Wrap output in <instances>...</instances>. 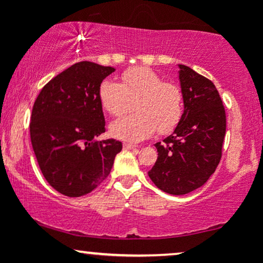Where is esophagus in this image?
Listing matches in <instances>:
<instances>
[{
	"instance_id": "34e87169",
	"label": "esophagus",
	"mask_w": 263,
	"mask_h": 263,
	"mask_svg": "<svg viewBox=\"0 0 263 263\" xmlns=\"http://www.w3.org/2000/svg\"><path fill=\"white\" fill-rule=\"evenodd\" d=\"M135 148H136V144L123 143V149H135Z\"/></svg>"
}]
</instances>
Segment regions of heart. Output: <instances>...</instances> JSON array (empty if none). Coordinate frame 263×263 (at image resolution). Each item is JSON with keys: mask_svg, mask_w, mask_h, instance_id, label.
Listing matches in <instances>:
<instances>
[{"mask_svg": "<svg viewBox=\"0 0 263 263\" xmlns=\"http://www.w3.org/2000/svg\"><path fill=\"white\" fill-rule=\"evenodd\" d=\"M99 100L111 116H121L136 100V114L110 125L111 135L125 141L148 138L158 129L170 134L183 115V93L177 85L164 83L161 75L148 68L136 66L123 71L121 83L105 79L99 86Z\"/></svg>", "mask_w": 263, "mask_h": 263, "instance_id": "1", "label": "heart"}]
</instances>
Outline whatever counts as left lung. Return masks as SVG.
I'll list each match as a JSON object with an SVG mask.
<instances>
[{"label": "left lung", "mask_w": 263, "mask_h": 263, "mask_svg": "<svg viewBox=\"0 0 263 263\" xmlns=\"http://www.w3.org/2000/svg\"><path fill=\"white\" fill-rule=\"evenodd\" d=\"M184 111L173 134L155 144L158 158L152 182L172 195L188 194L208 182L221 158L226 115L215 85L179 64Z\"/></svg>", "instance_id": "1"}]
</instances>
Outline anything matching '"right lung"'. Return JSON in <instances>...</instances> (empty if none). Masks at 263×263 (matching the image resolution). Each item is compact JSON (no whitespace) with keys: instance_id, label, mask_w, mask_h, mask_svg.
Listing matches in <instances>:
<instances>
[{"instance_id":"obj_1","label":"right lung","mask_w":263,"mask_h":263,"mask_svg":"<svg viewBox=\"0 0 263 263\" xmlns=\"http://www.w3.org/2000/svg\"><path fill=\"white\" fill-rule=\"evenodd\" d=\"M112 66L80 62L53 78L33 105L32 147L42 173L60 194L92 192L110 174L122 143L98 141L105 132L99 86Z\"/></svg>"}]
</instances>
